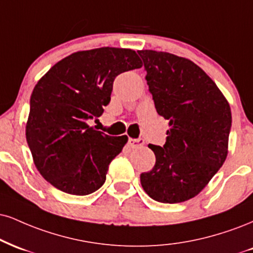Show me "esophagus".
I'll list each match as a JSON object with an SVG mask.
<instances>
[{
	"instance_id": "34e87169",
	"label": "esophagus",
	"mask_w": 253,
	"mask_h": 253,
	"mask_svg": "<svg viewBox=\"0 0 253 253\" xmlns=\"http://www.w3.org/2000/svg\"><path fill=\"white\" fill-rule=\"evenodd\" d=\"M145 144L144 139H128V146L130 148H139Z\"/></svg>"
}]
</instances>
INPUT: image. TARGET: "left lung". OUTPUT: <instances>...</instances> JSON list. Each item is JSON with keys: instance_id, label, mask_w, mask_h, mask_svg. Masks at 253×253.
Segmentation results:
<instances>
[{"instance_id": "obj_1", "label": "left lung", "mask_w": 253, "mask_h": 253, "mask_svg": "<svg viewBox=\"0 0 253 253\" xmlns=\"http://www.w3.org/2000/svg\"><path fill=\"white\" fill-rule=\"evenodd\" d=\"M158 114L169 121L165 145H148L156 165L141 173L145 192L159 203L196 197L227 156L231 109L217 84L191 60L139 50Z\"/></svg>"}]
</instances>
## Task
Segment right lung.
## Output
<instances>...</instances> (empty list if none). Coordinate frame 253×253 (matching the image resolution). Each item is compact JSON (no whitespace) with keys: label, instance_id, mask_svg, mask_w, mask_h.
I'll use <instances>...</instances> for the list:
<instances>
[{"label":"right lung","instance_id":"obj_1","mask_svg":"<svg viewBox=\"0 0 253 253\" xmlns=\"http://www.w3.org/2000/svg\"><path fill=\"white\" fill-rule=\"evenodd\" d=\"M141 66L132 49L96 48L59 61L36 84L26 138L36 169L57 190L87 196L105 184L109 164L128 138L87 123L111 101L114 79Z\"/></svg>","mask_w":253,"mask_h":253}]
</instances>
